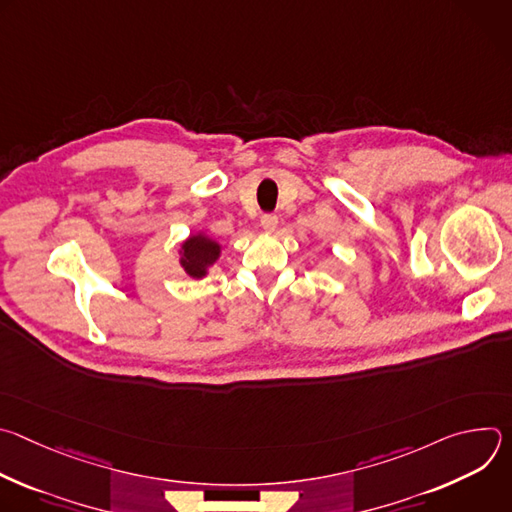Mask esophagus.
<instances>
[{
  "instance_id": "esophagus-1",
  "label": "esophagus",
  "mask_w": 512,
  "mask_h": 512,
  "mask_svg": "<svg viewBox=\"0 0 512 512\" xmlns=\"http://www.w3.org/2000/svg\"><path fill=\"white\" fill-rule=\"evenodd\" d=\"M261 227H263V231L273 233V231L277 229V216H275L273 212H265V214L261 216Z\"/></svg>"
}]
</instances>
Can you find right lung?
I'll return each mask as SVG.
<instances>
[{
    "instance_id": "add662e5",
    "label": "right lung",
    "mask_w": 512,
    "mask_h": 512,
    "mask_svg": "<svg viewBox=\"0 0 512 512\" xmlns=\"http://www.w3.org/2000/svg\"><path fill=\"white\" fill-rule=\"evenodd\" d=\"M218 253H221V247L214 241L204 235H196L182 245V265L188 275L202 277L206 267L218 259Z\"/></svg>"
}]
</instances>
